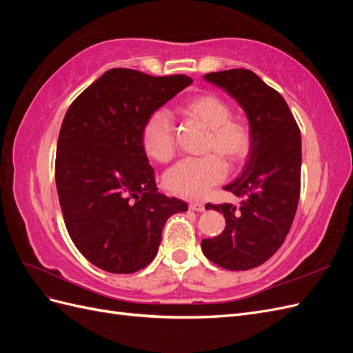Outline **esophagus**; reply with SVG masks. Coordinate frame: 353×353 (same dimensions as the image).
<instances>
[{
	"instance_id": "esophagus-1",
	"label": "esophagus",
	"mask_w": 353,
	"mask_h": 353,
	"mask_svg": "<svg viewBox=\"0 0 353 353\" xmlns=\"http://www.w3.org/2000/svg\"><path fill=\"white\" fill-rule=\"evenodd\" d=\"M190 209L191 210H196V212H203V210H205V205H203L201 201H191L190 203Z\"/></svg>"
}]
</instances>
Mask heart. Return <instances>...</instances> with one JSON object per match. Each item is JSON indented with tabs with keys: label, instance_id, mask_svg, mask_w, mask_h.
Instances as JSON below:
<instances>
[{
	"label": "heart",
	"instance_id": "b5f03b06",
	"mask_svg": "<svg viewBox=\"0 0 353 353\" xmlns=\"http://www.w3.org/2000/svg\"><path fill=\"white\" fill-rule=\"evenodd\" d=\"M181 116L206 130L201 157L184 159L165 175V185L172 193L201 197L227 175V165L244 163L253 150V128L248 119L232 116L231 105L212 92L185 99L178 108ZM144 153L157 163H169L176 152L174 123L168 112L154 110L141 130Z\"/></svg>",
	"mask_w": 353,
	"mask_h": 353
}]
</instances>
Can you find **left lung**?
<instances>
[{"mask_svg": "<svg viewBox=\"0 0 353 353\" xmlns=\"http://www.w3.org/2000/svg\"><path fill=\"white\" fill-rule=\"evenodd\" d=\"M244 109L253 128V150L243 174L223 187L243 197L241 206L210 205L223 213L225 230L201 240L206 258L228 271H248L280 249L293 223L301 196V130L281 94L248 69L205 74Z\"/></svg>", "mask_w": 353, "mask_h": 353, "instance_id": "obj_1", "label": "left lung"}]
</instances>
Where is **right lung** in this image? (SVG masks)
I'll use <instances>...</instances> for the list:
<instances>
[{"label": "right lung", "mask_w": 353, "mask_h": 353, "mask_svg": "<svg viewBox=\"0 0 353 353\" xmlns=\"http://www.w3.org/2000/svg\"><path fill=\"white\" fill-rule=\"evenodd\" d=\"M193 82L116 68L73 100L63 119L56 185L69 236L97 268L132 274L157 253L165 222L187 203L157 193L141 145L145 119Z\"/></svg>", "instance_id": "right-lung-1"}]
</instances>
